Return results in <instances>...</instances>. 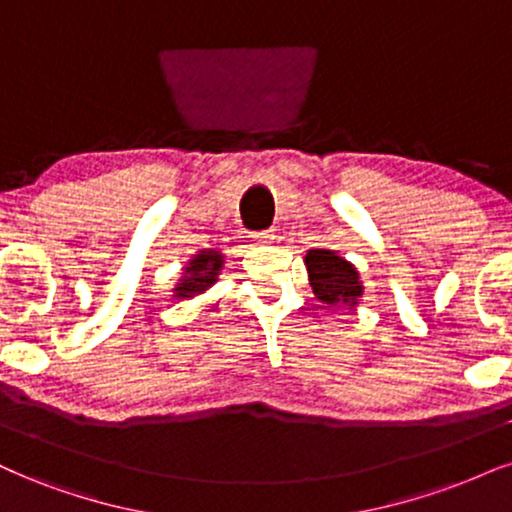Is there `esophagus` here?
Here are the masks:
<instances>
[{
    "label": "esophagus",
    "instance_id": "1",
    "mask_svg": "<svg viewBox=\"0 0 512 512\" xmlns=\"http://www.w3.org/2000/svg\"><path fill=\"white\" fill-rule=\"evenodd\" d=\"M273 237H275L273 230H256V232H251V239H254L256 244H270V242H273Z\"/></svg>",
    "mask_w": 512,
    "mask_h": 512
}]
</instances>
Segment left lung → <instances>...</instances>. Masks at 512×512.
<instances>
[{"label":"left lung","instance_id":"left-lung-1","mask_svg":"<svg viewBox=\"0 0 512 512\" xmlns=\"http://www.w3.org/2000/svg\"><path fill=\"white\" fill-rule=\"evenodd\" d=\"M311 287L320 301L330 306H353L363 294L356 268L342 256L327 249H311L306 254Z\"/></svg>","mask_w":512,"mask_h":512}]
</instances>
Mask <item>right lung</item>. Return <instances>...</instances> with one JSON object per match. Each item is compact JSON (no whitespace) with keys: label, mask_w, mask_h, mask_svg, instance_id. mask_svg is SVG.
Returning <instances> with one entry per match:
<instances>
[{"label":"right lung","mask_w":512,"mask_h":512,"mask_svg":"<svg viewBox=\"0 0 512 512\" xmlns=\"http://www.w3.org/2000/svg\"><path fill=\"white\" fill-rule=\"evenodd\" d=\"M218 270L220 254H216V251H201V254H197V258L189 263V268L185 270L187 277L180 282L175 292H178V296H194L204 292L206 287H211L213 282H216Z\"/></svg>","instance_id":"add662e5"}]
</instances>
